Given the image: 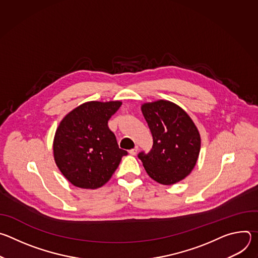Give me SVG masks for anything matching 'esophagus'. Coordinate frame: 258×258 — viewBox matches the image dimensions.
Returning <instances> with one entry per match:
<instances>
[{
  "mask_svg": "<svg viewBox=\"0 0 258 258\" xmlns=\"http://www.w3.org/2000/svg\"><path fill=\"white\" fill-rule=\"evenodd\" d=\"M138 150H139V148H138V146H136L134 149L130 150V154H131V155H136V154L138 153Z\"/></svg>",
  "mask_w": 258,
  "mask_h": 258,
  "instance_id": "esophagus-1",
  "label": "esophagus"
}]
</instances>
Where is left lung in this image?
<instances>
[{
    "label": "left lung",
    "mask_w": 258,
    "mask_h": 258,
    "mask_svg": "<svg viewBox=\"0 0 258 258\" xmlns=\"http://www.w3.org/2000/svg\"><path fill=\"white\" fill-rule=\"evenodd\" d=\"M153 136L150 153L139 158L148 175L162 185H173L188 176L195 167L201 138L190 115L173 102L157 100L141 106Z\"/></svg>",
    "instance_id": "left-lung-1"
}]
</instances>
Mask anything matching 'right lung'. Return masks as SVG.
Segmentation results:
<instances>
[{"label":"right lung","instance_id":"right-lung-1","mask_svg":"<svg viewBox=\"0 0 258 258\" xmlns=\"http://www.w3.org/2000/svg\"><path fill=\"white\" fill-rule=\"evenodd\" d=\"M122 102H86L60 121L53 141L56 165L73 186L98 189L111 178L125 150L119 149L108 120Z\"/></svg>","mask_w":258,"mask_h":258}]
</instances>
